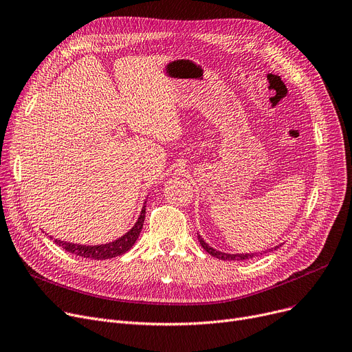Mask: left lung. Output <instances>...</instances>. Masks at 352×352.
I'll return each mask as SVG.
<instances>
[{
	"label": "left lung",
	"mask_w": 352,
	"mask_h": 352,
	"mask_svg": "<svg viewBox=\"0 0 352 352\" xmlns=\"http://www.w3.org/2000/svg\"><path fill=\"white\" fill-rule=\"evenodd\" d=\"M198 241H199L201 247L204 248L210 255L218 258V260H224V261H244V260H250V258H254V256H258V255H263V252H260V254H255V252H252V254H227V252H221V251H217V250H214L212 247H210V245L204 241V239L201 238V235H198ZM276 248H278V247H275L274 250H276ZM268 251H272V248L268 250ZM265 252H267V251H265Z\"/></svg>",
	"instance_id": "1"
}]
</instances>
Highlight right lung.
Segmentation results:
<instances>
[{"instance_id": "1", "label": "right lung", "mask_w": 352, "mask_h": 352, "mask_svg": "<svg viewBox=\"0 0 352 352\" xmlns=\"http://www.w3.org/2000/svg\"><path fill=\"white\" fill-rule=\"evenodd\" d=\"M145 204H146V201L144 202V207L141 210V214L137 219V223L134 224V227L129 230L126 234H124L122 236L116 239V241H113V243L101 244V245H81V244L65 243V241H61V239H54V243L57 244L58 247H61L63 250L71 252V254H76V255L82 256V258H91V260H97V261L118 256V255L126 252L129 248H131L138 239V235H140V232L142 230V226H144Z\"/></svg>"}]
</instances>
